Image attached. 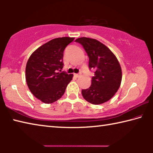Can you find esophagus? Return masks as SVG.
Wrapping results in <instances>:
<instances>
[{"label":"esophagus","instance_id":"34e87169","mask_svg":"<svg viewBox=\"0 0 153 153\" xmlns=\"http://www.w3.org/2000/svg\"><path fill=\"white\" fill-rule=\"evenodd\" d=\"M79 76H80V75L78 74H74V76L76 77H78Z\"/></svg>","mask_w":153,"mask_h":153}]
</instances>
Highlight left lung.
<instances>
[{"label": "left lung", "mask_w": 153, "mask_h": 153, "mask_svg": "<svg viewBox=\"0 0 153 153\" xmlns=\"http://www.w3.org/2000/svg\"><path fill=\"white\" fill-rule=\"evenodd\" d=\"M76 42L83 46L89 57V68L95 71L91 86L82 90L83 97L91 104H102L120 88L122 79L120 64L110 49L97 40L82 37Z\"/></svg>", "instance_id": "1"}]
</instances>
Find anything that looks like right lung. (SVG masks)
Returning a JSON list of instances; mask_svg holds the SVG:
<instances>
[{"label": "right lung", "mask_w": 153, "mask_h": 153, "mask_svg": "<svg viewBox=\"0 0 153 153\" xmlns=\"http://www.w3.org/2000/svg\"><path fill=\"white\" fill-rule=\"evenodd\" d=\"M74 38H55L40 46L31 55L25 67V79L30 92L46 104L62 97L73 74L61 71L63 51Z\"/></svg>", "instance_id": "1"}]
</instances>
